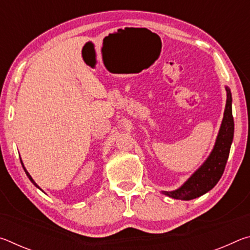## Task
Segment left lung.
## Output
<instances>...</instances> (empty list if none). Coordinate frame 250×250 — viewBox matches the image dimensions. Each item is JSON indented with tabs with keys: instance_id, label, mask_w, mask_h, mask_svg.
<instances>
[{
	"instance_id": "8db88e82",
	"label": "left lung",
	"mask_w": 250,
	"mask_h": 250,
	"mask_svg": "<svg viewBox=\"0 0 250 250\" xmlns=\"http://www.w3.org/2000/svg\"><path fill=\"white\" fill-rule=\"evenodd\" d=\"M226 88L227 99L226 107L224 111V118L221 129L215 142L214 149L211 150L208 158L185 183L175 191H163L164 195L175 198V200L189 201L200 197L210 191L218 183L225 170L228 155H229L230 146L234 138V118L231 112V92Z\"/></svg>"
}]
</instances>
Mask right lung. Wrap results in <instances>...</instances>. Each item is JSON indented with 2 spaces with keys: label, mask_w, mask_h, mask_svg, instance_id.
Returning <instances> with one entry per match:
<instances>
[{
  "label": "right lung",
  "mask_w": 250,
  "mask_h": 250,
  "mask_svg": "<svg viewBox=\"0 0 250 250\" xmlns=\"http://www.w3.org/2000/svg\"><path fill=\"white\" fill-rule=\"evenodd\" d=\"M21 163H22V166H23V168H24V171H25V173H26V175H27V177H28V179H29V180H31V182H32V183H33L34 185H35L37 188H40V189H41V188H40V186H39V185H37V184L35 183V181H34V180L32 179V176H31V175H29V173H28V172L26 171V168H25V167H24V164H23V162H22V161H21Z\"/></svg>",
  "instance_id": "right-lung-1"
}]
</instances>
